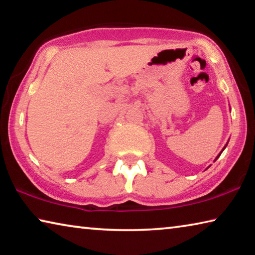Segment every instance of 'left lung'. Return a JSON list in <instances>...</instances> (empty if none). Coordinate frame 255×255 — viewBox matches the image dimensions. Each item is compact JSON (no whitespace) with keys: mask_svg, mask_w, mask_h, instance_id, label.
Returning a JSON list of instances; mask_svg holds the SVG:
<instances>
[{"mask_svg":"<svg viewBox=\"0 0 255 255\" xmlns=\"http://www.w3.org/2000/svg\"><path fill=\"white\" fill-rule=\"evenodd\" d=\"M226 146H227V144H226V145H225V147H224V148H223V150H224V149H225V148H226ZM223 150H222V152H221V153H219V154H218V155H217V157H216V158H215V161H216V159H217V158H218V157H219V156H221V154H222V153H223Z\"/></svg>","mask_w":255,"mask_h":255,"instance_id":"obj_1","label":"left lung"}]
</instances>
